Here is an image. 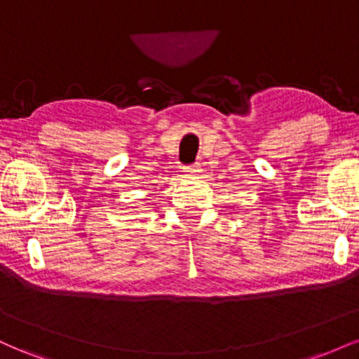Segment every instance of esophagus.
<instances>
[{"mask_svg":"<svg viewBox=\"0 0 359 359\" xmlns=\"http://www.w3.org/2000/svg\"><path fill=\"white\" fill-rule=\"evenodd\" d=\"M184 172L185 175H199L201 172H203V168H201L199 163H194V165L184 167Z\"/></svg>","mask_w":359,"mask_h":359,"instance_id":"obj_1","label":"esophagus"}]
</instances>
